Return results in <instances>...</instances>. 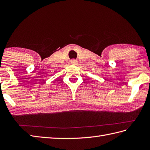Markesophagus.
Listing matches in <instances>:
<instances>
[{"label":"esophagus","instance_id":"esophagus-1","mask_svg":"<svg viewBox=\"0 0 150 150\" xmlns=\"http://www.w3.org/2000/svg\"><path fill=\"white\" fill-rule=\"evenodd\" d=\"M71 63L72 64H77V61L75 59H73V60H71Z\"/></svg>","mask_w":150,"mask_h":150}]
</instances>
